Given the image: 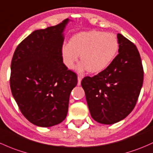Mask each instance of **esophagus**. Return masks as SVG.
I'll use <instances>...</instances> for the list:
<instances>
[{
    "mask_svg": "<svg viewBox=\"0 0 153 153\" xmlns=\"http://www.w3.org/2000/svg\"><path fill=\"white\" fill-rule=\"evenodd\" d=\"M82 78H83V75H78V86H80V85H81V82Z\"/></svg>",
    "mask_w": 153,
    "mask_h": 153,
    "instance_id": "34e87169",
    "label": "esophagus"
}]
</instances>
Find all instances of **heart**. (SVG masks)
<instances>
[{
    "mask_svg": "<svg viewBox=\"0 0 153 153\" xmlns=\"http://www.w3.org/2000/svg\"><path fill=\"white\" fill-rule=\"evenodd\" d=\"M118 49V39L114 34L89 30L74 35L70 43L62 47V56L66 67L72 69L80 54L83 63L78 70L87 69L89 72L94 73L102 71L111 63Z\"/></svg>",
    "mask_w": 153,
    "mask_h": 153,
    "instance_id": "obj_1",
    "label": "heart"
}]
</instances>
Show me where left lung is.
Segmentation results:
<instances>
[{"mask_svg":"<svg viewBox=\"0 0 153 153\" xmlns=\"http://www.w3.org/2000/svg\"><path fill=\"white\" fill-rule=\"evenodd\" d=\"M119 54L102 72L83 78L81 86L91 117L105 125L118 123L134 108L142 87L144 70L136 46L117 34Z\"/></svg>","mask_w":153,"mask_h":153,"instance_id":"left-lung-1","label":"left lung"}]
</instances>
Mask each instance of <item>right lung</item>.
<instances>
[{
    "label": "right lung",
    "instance_id": "1",
    "mask_svg": "<svg viewBox=\"0 0 153 153\" xmlns=\"http://www.w3.org/2000/svg\"><path fill=\"white\" fill-rule=\"evenodd\" d=\"M66 19L54 26L36 30L17 45L11 63L10 87L22 115L32 124L51 127L68 111L75 72L63 63L62 32Z\"/></svg>",
    "mask_w": 153,
    "mask_h": 153
}]
</instances>
